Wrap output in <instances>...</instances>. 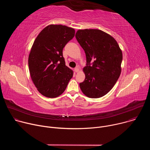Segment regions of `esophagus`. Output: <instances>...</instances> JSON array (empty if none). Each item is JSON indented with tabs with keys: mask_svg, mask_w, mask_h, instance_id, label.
Returning <instances> with one entry per match:
<instances>
[{
	"mask_svg": "<svg viewBox=\"0 0 150 150\" xmlns=\"http://www.w3.org/2000/svg\"><path fill=\"white\" fill-rule=\"evenodd\" d=\"M74 71H75V72H78L79 71V68H75V69H74Z\"/></svg>",
	"mask_w": 150,
	"mask_h": 150,
	"instance_id": "1",
	"label": "esophagus"
}]
</instances>
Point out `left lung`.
Here are the masks:
<instances>
[{"label": "left lung", "mask_w": 150, "mask_h": 150, "mask_svg": "<svg viewBox=\"0 0 150 150\" xmlns=\"http://www.w3.org/2000/svg\"><path fill=\"white\" fill-rule=\"evenodd\" d=\"M75 37L87 60L83 68L85 78L79 83L80 88L88 97H101L112 90L120 76L122 52L112 36L100 30H79Z\"/></svg>", "instance_id": "8db88e82"}]
</instances>
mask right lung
Returning a JSON list of instances; mask_svg holds the SVG:
<instances>
[{
	"instance_id": "1",
	"label": "right lung",
	"mask_w": 150,
	"mask_h": 150,
	"mask_svg": "<svg viewBox=\"0 0 150 150\" xmlns=\"http://www.w3.org/2000/svg\"><path fill=\"white\" fill-rule=\"evenodd\" d=\"M75 30L62 25L46 27L36 37L28 56L31 79L38 92L55 98L65 91L74 72L65 65L63 49L75 35Z\"/></svg>"
}]
</instances>
